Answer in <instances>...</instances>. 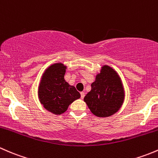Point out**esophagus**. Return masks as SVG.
<instances>
[{
	"mask_svg": "<svg viewBox=\"0 0 158 158\" xmlns=\"http://www.w3.org/2000/svg\"><path fill=\"white\" fill-rule=\"evenodd\" d=\"M84 96H85V93H84V92H81V99H84Z\"/></svg>",
	"mask_w": 158,
	"mask_h": 158,
	"instance_id": "1",
	"label": "esophagus"
}]
</instances>
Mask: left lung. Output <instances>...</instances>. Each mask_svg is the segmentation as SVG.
Returning a JSON list of instances; mask_svg holds the SVG:
<instances>
[{"mask_svg":"<svg viewBox=\"0 0 158 158\" xmlns=\"http://www.w3.org/2000/svg\"><path fill=\"white\" fill-rule=\"evenodd\" d=\"M124 100V90L118 74L109 66H103L101 72L91 84V90L84 97V102L90 111L99 117H107L116 113Z\"/></svg>","mask_w":158,"mask_h":158,"instance_id":"8db88e82","label":"left lung"}]
</instances>
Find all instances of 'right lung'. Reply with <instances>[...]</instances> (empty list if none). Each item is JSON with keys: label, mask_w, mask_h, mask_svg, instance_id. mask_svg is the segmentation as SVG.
Here are the masks:
<instances>
[{"label": "right lung", "mask_w": 158, "mask_h": 158, "mask_svg": "<svg viewBox=\"0 0 158 158\" xmlns=\"http://www.w3.org/2000/svg\"><path fill=\"white\" fill-rule=\"evenodd\" d=\"M65 66L57 63L47 68L39 87V98L47 110L60 115L68 110L74 100L81 97L80 93L64 81Z\"/></svg>", "instance_id": "1"}]
</instances>
